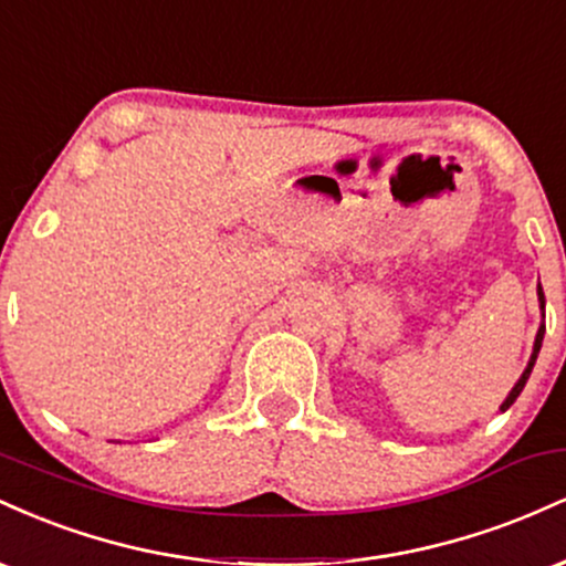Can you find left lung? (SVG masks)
I'll use <instances>...</instances> for the list:
<instances>
[{
    "label": "left lung",
    "mask_w": 566,
    "mask_h": 566,
    "mask_svg": "<svg viewBox=\"0 0 566 566\" xmlns=\"http://www.w3.org/2000/svg\"><path fill=\"white\" fill-rule=\"evenodd\" d=\"M537 301H541V311H543V319H545V295H543V287H541V284H537ZM543 335H545V324H541V329H537V335H535V346H532V356H530L527 367H524L522 378L516 380V386L511 388V394L505 396V401H503V405H500V412H505V409H509V407L513 405V401L518 399V394L524 391V386H527V380H530V375H532V367H535V361H537V354H541V346H543Z\"/></svg>",
    "instance_id": "left-lung-1"
}]
</instances>
